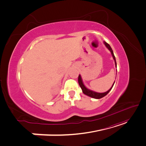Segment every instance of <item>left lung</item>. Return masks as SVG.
Wrapping results in <instances>:
<instances>
[{
  "label": "left lung",
  "mask_w": 146,
  "mask_h": 146,
  "mask_svg": "<svg viewBox=\"0 0 146 146\" xmlns=\"http://www.w3.org/2000/svg\"><path fill=\"white\" fill-rule=\"evenodd\" d=\"M104 44L105 45V46L107 47L108 49L110 52H111V54L113 58V59H114V63H115V65H116V67L117 64H116V58H115V56H114V55L113 51V50H112L111 47H110V46L108 44L107 42H106L105 41H104ZM78 82L79 85H80V88H82V92H83V94H85V95H86V96H90V97H91V98H92L97 99L102 98H104V96H105L106 95H107V94L108 93V92H109L110 91H111V90L112 89V88H113V85H114V82H114V83L113 84L112 86H111V88H110V89L108 91H107V92H102V93H100V92H95V91H92V90H89V89H88V88H87L85 86V85H84V84H83V81H82V77H81L80 75H79V76H78Z\"/></svg>",
  "instance_id": "obj_1"
}]
</instances>
